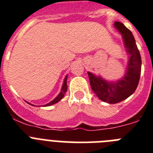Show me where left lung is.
<instances>
[{
	"label": "left lung",
	"instance_id": "1",
	"mask_svg": "<svg viewBox=\"0 0 153 153\" xmlns=\"http://www.w3.org/2000/svg\"><path fill=\"white\" fill-rule=\"evenodd\" d=\"M114 27L122 36L126 51L129 55L124 76L116 81H108L87 72L92 90L100 100L111 104L124 100L136 91L140 81L142 66L141 56L132 32L120 22H115Z\"/></svg>",
	"mask_w": 153,
	"mask_h": 153
}]
</instances>
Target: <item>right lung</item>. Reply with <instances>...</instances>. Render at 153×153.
Wrapping results in <instances>:
<instances>
[{
    "label": "right lung",
    "instance_id": "1",
    "mask_svg": "<svg viewBox=\"0 0 153 153\" xmlns=\"http://www.w3.org/2000/svg\"><path fill=\"white\" fill-rule=\"evenodd\" d=\"M67 76H68L67 75L66 76H65V78H64V79H63V85H62L61 90H60V93H59V94H58V95L56 96V97H55V98L53 99L52 101H51L50 102L45 104V105H43V106H52V105H53V104H55V103H56V102H59V101H60V100L63 98V96L65 95V93H66V92H67ZM28 103H29L30 105H31V106H35L34 105L30 103V102H28Z\"/></svg>",
    "mask_w": 153,
    "mask_h": 153
}]
</instances>
